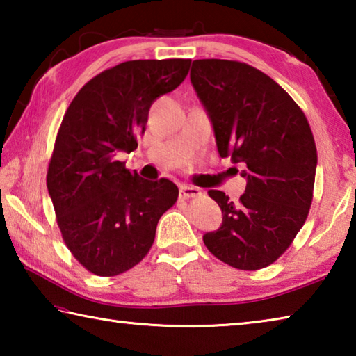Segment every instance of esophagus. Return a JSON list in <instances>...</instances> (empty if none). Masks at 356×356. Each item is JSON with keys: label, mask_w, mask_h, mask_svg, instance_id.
I'll return each mask as SVG.
<instances>
[{"label": "esophagus", "mask_w": 356, "mask_h": 356, "mask_svg": "<svg viewBox=\"0 0 356 356\" xmlns=\"http://www.w3.org/2000/svg\"><path fill=\"white\" fill-rule=\"evenodd\" d=\"M180 197H184V200H188V197H195L197 195H201V190L196 188V186H191V185H182L180 186Z\"/></svg>", "instance_id": "esophagus-1"}]
</instances>
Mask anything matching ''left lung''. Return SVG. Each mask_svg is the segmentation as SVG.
<instances>
[{"mask_svg": "<svg viewBox=\"0 0 356 356\" xmlns=\"http://www.w3.org/2000/svg\"><path fill=\"white\" fill-rule=\"evenodd\" d=\"M190 80L220 156H231L246 179L237 202L209 191L222 222L204 234V243L234 268L267 267L289 248L311 207L317 150L308 120L278 83L248 64L196 59Z\"/></svg>", "mask_w": 356, "mask_h": 356, "instance_id": "obj_1", "label": "left lung"}]
</instances>
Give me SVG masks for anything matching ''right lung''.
<instances>
[{
    "label": "right lung",
    "instance_id": "1",
    "mask_svg": "<svg viewBox=\"0 0 356 356\" xmlns=\"http://www.w3.org/2000/svg\"><path fill=\"white\" fill-rule=\"evenodd\" d=\"M191 59H138L88 81L59 127L47 174L72 254L99 276L127 272L147 254L160 216L177 201L170 179L147 180L118 156L134 152L149 110L185 80Z\"/></svg>",
    "mask_w": 356,
    "mask_h": 356
}]
</instances>
